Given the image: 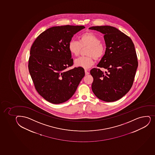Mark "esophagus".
<instances>
[{
    "instance_id": "esophagus-1",
    "label": "esophagus",
    "mask_w": 155,
    "mask_h": 155,
    "mask_svg": "<svg viewBox=\"0 0 155 155\" xmlns=\"http://www.w3.org/2000/svg\"><path fill=\"white\" fill-rule=\"evenodd\" d=\"M85 75H87L90 74V73L88 72L87 70H85Z\"/></svg>"
}]
</instances>
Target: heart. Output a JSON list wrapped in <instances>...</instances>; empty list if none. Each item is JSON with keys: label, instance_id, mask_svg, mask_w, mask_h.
Listing matches in <instances>:
<instances>
[{"label": "heart", "instance_id": "b5f03b06", "mask_svg": "<svg viewBox=\"0 0 155 155\" xmlns=\"http://www.w3.org/2000/svg\"><path fill=\"white\" fill-rule=\"evenodd\" d=\"M79 41L72 40L69 41V51L75 56L80 54L82 48L88 47L86 51L87 56L77 59L75 61L77 67L88 69L94 64V59L99 60L105 54L106 46L101 42L100 38L91 32L82 34L79 38Z\"/></svg>", "mask_w": 155, "mask_h": 155}]
</instances>
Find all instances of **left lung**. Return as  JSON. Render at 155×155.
Listing matches in <instances>:
<instances>
[{
    "instance_id": "8db88e82",
    "label": "left lung",
    "mask_w": 155,
    "mask_h": 155,
    "mask_svg": "<svg viewBox=\"0 0 155 155\" xmlns=\"http://www.w3.org/2000/svg\"><path fill=\"white\" fill-rule=\"evenodd\" d=\"M90 29L104 34L106 53L97 66L107 69L103 72L94 68L90 73L94 78L91 88L101 100H118L131 89L138 67L134 44L131 38L111 26H93Z\"/></svg>"
}]
</instances>
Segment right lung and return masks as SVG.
<instances>
[{
    "label": "right lung",
    "instance_id": "obj_1",
    "mask_svg": "<svg viewBox=\"0 0 155 155\" xmlns=\"http://www.w3.org/2000/svg\"><path fill=\"white\" fill-rule=\"evenodd\" d=\"M84 28L69 25L51 27L32 44L29 72L38 93L51 103L61 104L70 99L84 76L83 68L65 70L73 64L69 41Z\"/></svg>",
    "mask_w": 155,
    "mask_h": 155
}]
</instances>
